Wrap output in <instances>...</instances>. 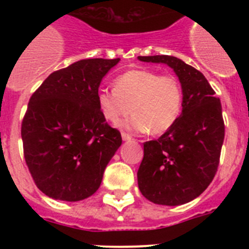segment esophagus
I'll use <instances>...</instances> for the list:
<instances>
[{
  "label": "esophagus",
  "instance_id": "34e87169",
  "mask_svg": "<svg viewBox=\"0 0 249 249\" xmlns=\"http://www.w3.org/2000/svg\"><path fill=\"white\" fill-rule=\"evenodd\" d=\"M122 140L129 141V140H132V137H131V135H128V133H126V132H122Z\"/></svg>",
  "mask_w": 249,
  "mask_h": 249
}]
</instances>
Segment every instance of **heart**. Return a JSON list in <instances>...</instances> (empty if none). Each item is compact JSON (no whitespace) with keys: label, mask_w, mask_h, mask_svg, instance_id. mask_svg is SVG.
Masks as SVG:
<instances>
[{"label":"heart","mask_w":249,"mask_h":249,"mask_svg":"<svg viewBox=\"0 0 249 249\" xmlns=\"http://www.w3.org/2000/svg\"><path fill=\"white\" fill-rule=\"evenodd\" d=\"M97 106L112 123L133 112L122 127L162 135L178 121L183 106V89L177 77L151 70H129L113 80V89H100Z\"/></svg>","instance_id":"heart-1"}]
</instances>
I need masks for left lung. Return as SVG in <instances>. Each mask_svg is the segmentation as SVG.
<instances>
[{
	"mask_svg": "<svg viewBox=\"0 0 249 249\" xmlns=\"http://www.w3.org/2000/svg\"><path fill=\"white\" fill-rule=\"evenodd\" d=\"M138 59L168 65L183 89L177 122L158 140L143 143L138 187L153 203H187L210 186L218 168L224 140L221 101L206 77L182 59L164 54L138 56Z\"/></svg>",
	"mask_w": 249,
	"mask_h": 249,
	"instance_id": "8db88e82",
	"label": "left lung"
}]
</instances>
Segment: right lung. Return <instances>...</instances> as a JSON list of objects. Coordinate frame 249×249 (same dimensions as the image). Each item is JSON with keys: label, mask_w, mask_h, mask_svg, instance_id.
<instances>
[{"label": "right lung", "mask_w": 249, "mask_h": 249, "mask_svg": "<svg viewBox=\"0 0 249 249\" xmlns=\"http://www.w3.org/2000/svg\"><path fill=\"white\" fill-rule=\"evenodd\" d=\"M120 58L81 59L54 71L31 96L22 121L23 155L39 191L82 201L100 188L122 137L102 117L98 87Z\"/></svg>", "instance_id": "1"}]
</instances>
